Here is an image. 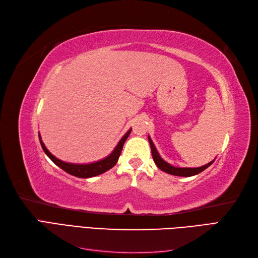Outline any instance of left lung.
<instances>
[{"label":"left lung","mask_w":258,"mask_h":258,"mask_svg":"<svg viewBox=\"0 0 258 258\" xmlns=\"http://www.w3.org/2000/svg\"><path fill=\"white\" fill-rule=\"evenodd\" d=\"M148 142H150V145H151L153 159L156 163V166H157L161 171H163V172L169 173V174L177 175V176H186V177L192 176V175H196V174L202 172V171L206 170L208 167H210L214 162V160H213V161L207 163V165L199 167V168H176V167L171 166L170 163H168L167 161H165L160 157V155L157 152V150H156V147H155L150 136H148Z\"/></svg>","instance_id":"8db88e82"}]
</instances>
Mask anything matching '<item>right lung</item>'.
<instances>
[{"label":"right lung","mask_w":258,"mask_h":258,"mask_svg":"<svg viewBox=\"0 0 258 258\" xmlns=\"http://www.w3.org/2000/svg\"><path fill=\"white\" fill-rule=\"evenodd\" d=\"M130 132H131V129H129L127 131V134L120 139V141L118 142V144L116 145V147L114 148V151L110 155H108L107 157H105L104 159H101L99 161H96V162L85 163V165H83V163H82V165H81V163H70V162L62 161V160L56 158L47 150V148H46L40 135H38V138H40V142H41L43 151L51 159V161L53 163H56V165L59 168H61L62 170H64L66 172L69 173V174L77 176V177H81V178H88V177H93L96 175L102 174V173L106 172L107 170L112 169L116 165L117 161H118L119 156L121 154L122 146H123L124 142H126L127 138L129 137Z\"/></svg>","instance_id":"add662e5"}]
</instances>
